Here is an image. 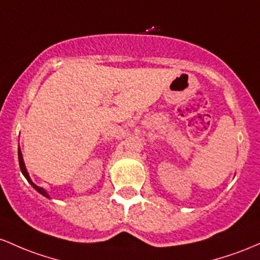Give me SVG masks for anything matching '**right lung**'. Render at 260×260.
<instances>
[{"label":"right lung","mask_w":260,"mask_h":260,"mask_svg":"<svg viewBox=\"0 0 260 260\" xmlns=\"http://www.w3.org/2000/svg\"><path fill=\"white\" fill-rule=\"evenodd\" d=\"M18 159H19V167H20V171H22V173H23V176H24L25 178H27V180L29 183H30V185L33 186L34 189H36L37 191H39L40 194L42 195H44V197H46V198H49V195H48V193H46L45 190H44L43 188H40V186H38L36 183H33V180L30 179V177H29V174H28V172H27V169H25V166H24V162H23V157H22V152H20V150H18Z\"/></svg>","instance_id":"right-lung-1"}]
</instances>
